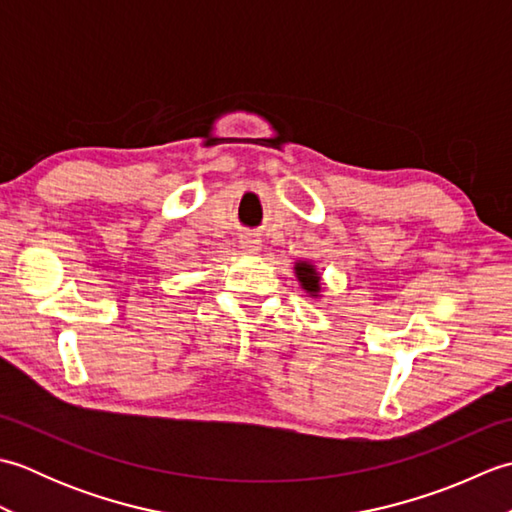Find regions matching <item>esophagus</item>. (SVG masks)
Segmentation results:
<instances>
[{"mask_svg": "<svg viewBox=\"0 0 512 512\" xmlns=\"http://www.w3.org/2000/svg\"><path fill=\"white\" fill-rule=\"evenodd\" d=\"M239 246H242L246 253L257 255L259 250H262V239H259L255 233H244L242 237H239Z\"/></svg>", "mask_w": 512, "mask_h": 512, "instance_id": "esophagus-1", "label": "esophagus"}]
</instances>
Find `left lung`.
<instances>
[{
  "label": "left lung",
  "instance_id": "1",
  "mask_svg": "<svg viewBox=\"0 0 512 512\" xmlns=\"http://www.w3.org/2000/svg\"><path fill=\"white\" fill-rule=\"evenodd\" d=\"M295 275L299 279L301 288L310 292L312 297H319L321 292V277L317 273V268H314L310 262H297L295 264Z\"/></svg>",
  "mask_w": 512,
  "mask_h": 512
}]
</instances>
